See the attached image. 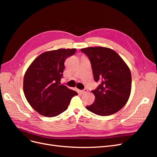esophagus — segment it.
Here are the masks:
<instances>
[{
    "label": "esophagus",
    "instance_id": "34e87169",
    "mask_svg": "<svg viewBox=\"0 0 157 157\" xmlns=\"http://www.w3.org/2000/svg\"><path fill=\"white\" fill-rule=\"evenodd\" d=\"M87 92H88V90L86 88H85V89H84V90H81V91H80V92H81L82 94H84L85 93H86Z\"/></svg>",
    "mask_w": 157,
    "mask_h": 157
}]
</instances>
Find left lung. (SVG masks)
I'll list each match as a JSON object with an SVG mask.
<instances>
[{
	"label": "left lung",
	"instance_id": "8db88e82",
	"mask_svg": "<svg viewBox=\"0 0 157 157\" xmlns=\"http://www.w3.org/2000/svg\"><path fill=\"white\" fill-rule=\"evenodd\" d=\"M89 58L94 78L100 84L92 92L95 101L86 106L88 111L100 116L118 112L129 99L132 75L129 67L115 51L105 47H88L80 50Z\"/></svg>",
	"mask_w": 157,
	"mask_h": 157
}]
</instances>
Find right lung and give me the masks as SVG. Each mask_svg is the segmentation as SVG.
I'll return each instance as SVG.
<instances>
[{"instance_id": "add662e5", "label": "right lung", "mask_w": 157, "mask_h": 157, "mask_svg": "<svg viewBox=\"0 0 157 157\" xmlns=\"http://www.w3.org/2000/svg\"><path fill=\"white\" fill-rule=\"evenodd\" d=\"M76 52L58 49L45 52L33 61L23 78V92L30 105L40 115L54 117L68 108L77 92L60 84L64 62Z\"/></svg>"}]
</instances>
